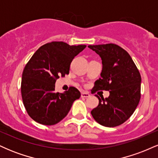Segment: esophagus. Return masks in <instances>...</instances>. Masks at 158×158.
<instances>
[{
	"mask_svg": "<svg viewBox=\"0 0 158 158\" xmlns=\"http://www.w3.org/2000/svg\"><path fill=\"white\" fill-rule=\"evenodd\" d=\"M81 97L82 98H88L90 97V94L88 92H85V91H83L81 93Z\"/></svg>",
	"mask_w": 158,
	"mask_h": 158,
	"instance_id": "obj_1",
	"label": "esophagus"
}]
</instances>
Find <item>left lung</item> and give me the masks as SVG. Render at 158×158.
<instances>
[{"label":"left lung","instance_id":"8db88e82","mask_svg":"<svg viewBox=\"0 0 158 158\" xmlns=\"http://www.w3.org/2000/svg\"><path fill=\"white\" fill-rule=\"evenodd\" d=\"M102 59L101 78L94 83L91 94L108 90V98L99 99V105L91 110L98 123L106 127L123 124L138 106L141 94V76L131 57L124 49L114 44L89 45Z\"/></svg>","mask_w":158,"mask_h":158}]
</instances>
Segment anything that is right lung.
I'll return each instance as SVG.
<instances>
[{"label":"right lung","instance_id":"1","mask_svg":"<svg viewBox=\"0 0 158 158\" xmlns=\"http://www.w3.org/2000/svg\"><path fill=\"white\" fill-rule=\"evenodd\" d=\"M86 45H69L63 41L47 43L36 50L25 65L21 79V97L27 114L35 122L52 126L68 115L81 94L70 87L64 93H56L59 77L69 74L70 65Z\"/></svg>","mask_w":158,"mask_h":158}]
</instances>
